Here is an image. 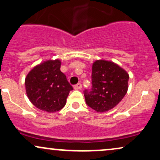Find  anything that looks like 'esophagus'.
I'll use <instances>...</instances> for the list:
<instances>
[{
  "instance_id": "esophagus-1",
  "label": "esophagus",
  "mask_w": 160,
  "mask_h": 160,
  "mask_svg": "<svg viewBox=\"0 0 160 160\" xmlns=\"http://www.w3.org/2000/svg\"><path fill=\"white\" fill-rule=\"evenodd\" d=\"M74 88L75 89H81V88H82V84L79 82V83L76 84V85H75V86H74Z\"/></svg>"
}]
</instances>
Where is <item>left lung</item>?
I'll list each match as a JSON object with an SVG mask.
<instances>
[{"mask_svg":"<svg viewBox=\"0 0 160 160\" xmlns=\"http://www.w3.org/2000/svg\"><path fill=\"white\" fill-rule=\"evenodd\" d=\"M128 79L127 72L113 62L95 61L92 71V86L83 92L86 104L100 113L112 109L127 92Z\"/></svg>","mask_w":160,"mask_h":160,"instance_id":"1","label":"left lung"}]
</instances>
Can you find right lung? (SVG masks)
<instances>
[{
    "mask_svg": "<svg viewBox=\"0 0 160 160\" xmlns=\"http://www.w3.org/2000/svg\"><path fill=\"white\" fill-rule=\"evenodd\" d=\"M61 62L49 60L34 67L25 78V89L31 102L38 109L54 113L64 108L73 90L60 71Z\"/></svg>",
    "mask_w": 160,
    "mask_h": 160,
    "instance_id": "1",
    "label": "right lung"
}]
</instances>
